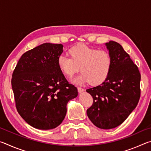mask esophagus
I'll list each match as a JSON object with an SVG mask.
<instances>
[{
    "mask_svg": "<svg viewBox=\"0 0 151 151\" xmlns=\"http://www.w3.org/2000/svg\"><path fill=\"white\" fill-rule=\"evenodd\" d=\"M77 89H78V91L79 92V93H82V92H83L84 91H85V89L80 87V86H78Z\"/></svg>",
    "mask_w": 151,
    "mask_h": 151,
    "instance_id": "esophagus-1",
    "label": "esophagus"
}]
</instances>
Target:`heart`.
I'll return each instance as SVG.
<instances>
[{
  "label": "heart",
  "mask_w": 151,
  "mask_h": 151,
  "mask_svg": "<svg viewBox=\"0 0 151 151\" xmlns=\"http://www.w3.org/2000/svg\"><path fill=\"white\" fill-rule=\"evenodd\" d=\"M70 57L61 55L58 58V67L64 75L73 77L80 67L81 73L74 79L73 83L91 85H101L111 73L112 60L106 50H99L84 44L73 46L68 50Z\"/></svg>",
  "instance_id": "obj_1"
}]
</instances>
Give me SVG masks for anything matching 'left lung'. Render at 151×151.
<instances>
[{"label": "left lung", "mask_w": 151, "mask_h": 151, "mask_svg": "<svg viewBox=\"0 0 151 151\" xmlns=\"http://www.w3.org/2000/svg\"><path fill=\"white\" fill-rule=\"evenodd\" d=\"M105 45L112 57L111 71L101 85L86 90L93 98L86 114L96 127L111 129L121 124L136 108L140 74L121 45L112 40Z\"/></svg>", "instance_id": "1"}]
</instances>
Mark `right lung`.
I'll return each instance as SVG.
<instances>
[{
    "label": "right lung",
    "mask_w": 151,
    "mask_h": 151,
    "mask_svg": "<svg viewBox=\"0 0 151 151\" xmlns=\"http://www.w3.org/2000/svg\"><path fill=\"white\" fill-rule=\"evenodd\" d=\"M61 44L44 43L27 51L11 80L16 108L22 119L38 129L57 127L65 119L66 104L78 95L58 67Z\"/></svg>",
    "instance_id": "obj_1"
}]
</instances>
